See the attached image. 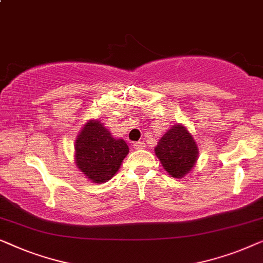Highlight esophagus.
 <instances>
[{"instance_id": "esophagus-1", "label": "esophagus", "mask_w": 263, "mask_h": 263, "mask_svg": "<svg viewBox=\"0 0 263 263\" xmlns=\"http://www.w3.org/2000/svg\"><path fill=\"white\" fill-rule=\"evenodd\" d=\"M133 147H135L136 150L144 149V147H145V143H143V142H136V143H133Z\"/></svg>"}]
</instances>
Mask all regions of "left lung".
Listing matches in <instances>:
<instances>
[{"mask_svg":"<svg viewBox=\"0 0 263 263\" xmlns=\"http://www.w3.org/2000/svg\"><path fill=\"white\" fill-rule=\"evenodd\" d=\"M155 153L163 168L179 179L193 168L198 157V146L186 127L174 125L160 139Z\"/></svg>","mask_w":263,"mask_h":263,"instance_id":"1","label":"left lung"}]
</instances>
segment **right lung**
<instances>
[{"label":"right lung","instance_id":"obj_1","mask_svg":"<svg viewBox=\"0 0 263 263\" xmlns=\"http://www.w3.org/2000/svg\"><path fill=\"white\" fill-rule=\"evenodd\" d=\"M76 164L96 183L112 179L128 154L123 139H114L98 120L88 121L76 140Z\"/></svg>","mask_w":263,"mask_h":263}]
</instances>
